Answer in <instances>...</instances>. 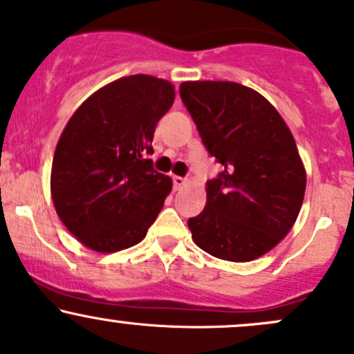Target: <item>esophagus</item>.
<instances>
[{
    "label": "esophagus",
    "instance_id": "34e87169",
    "mask_svg": "<svg viewBox=\"0 0 354 354\" xmlns=\"http://www.w3.org/2000/svg\"><path fill=\"white\" fill-rule=\"evenodd\" d=\"M185 185H186V178L173 176V186H174V189H181Z\"/></svg>",
    "mask_w": 354,
    "mask_h": 354
}]
</instances>
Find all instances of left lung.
Masks as SVG:
<instances>
[{
	"mask_svg": "<svg viewBox=\"0 0 354 354\" xmlns=\"http://www.w3.org/2000/svg\"><path fill=\"white\" fill-rule=\"evenodd\" d=\"M180 95L201 142L221 165L207 205L188 220L193 242L216 259L248 262L289 234L301 212L306 171L274 106L235 82H183Z\"/></svg>",
	"mask_w": 354,
	"mask_h": 354,
	"instance_id": "left-lung-1",
	"label": "left lung"
}]
</instances>
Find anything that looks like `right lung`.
<instances>
[{"mask_svg":"<svg viewBox=\"0 0 354 354\" xmlns=\"http://www.w3.org/2000/svg\"><path fill=\"white\" fill-rule=\"evenodd\" d=\"M173 102L168 80L139 73L97 91L70 118L50 183L58 216L85 247H133L154 223L173 183L147 154Z\"/></svg>","mask_w":354,"mask_h":354,"instance_id":"right-lung-1","label":"right lung"}]
</instances>
